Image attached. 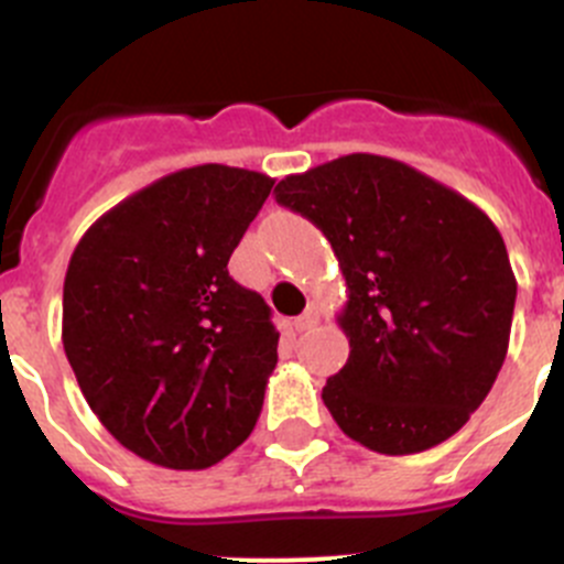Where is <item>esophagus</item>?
<instances>
[{"mask_svg":"<svg viewBox=\"0 0 564 564\" xmlns=\"http://www.w3.org/2000/svg\"><path fill=\"white\" fill-rule=\"evenodd\" d=\"M316 322H318V308H316V305H308L303 316L294 318V329H297V333H305V329L314 327Z\"/></svg>","mask_w":564,"mask_h":564,"instance_id":"34e87169","label":"esophagus"}]
</instances>
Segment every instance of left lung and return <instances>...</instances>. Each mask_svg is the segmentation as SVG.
Here are the masks:
<instances>
[{"label":"left lung","mask_w":564,"mask_h":564,"mask_svg":"<svg viewBox=\"0 0 564 564\" xmlns=\"http://www.w3.org/2000/svg\"><path fill=\"white\" fill-rule=\"evenodd\" d=\"M275 202L322 229L349 286V360L322 390L340 431L384 456L451 440L508 355L516 275L491 218L366 152L286 176Z\"/></svg>","instance_id":"1"}]
</instances>
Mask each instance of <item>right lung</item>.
I'll return each instance as SVG.
<instances>
[{
    "mask_svg": "<svg viewBox=\"0 0 564 564\" xmlns=\"http://www.w3.org/2000/svg\"><path fill=\"white\" fill-rule=\"evenodd\" d=\"M275 180L193 166L89 226L70 256L62 344L89 409L130 453L207 469L242 445L278 362V329L229 259Z\"/></svg>",
    "mask_w": 564,
    "mask_h": 564,
    "instance_id": "right-lung-1",
    "label": "right lung"
}]
</instances>
